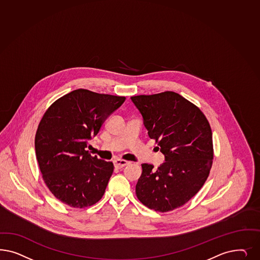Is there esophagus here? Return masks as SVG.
I'll list each match as a JSON object with an SVG mask.
<instances>
[{
  "instance_id": "obj_1",
  "label": "esophagus",
  "mask_w": 260,
  "mask_h": 260,
  "mask_svg": "<svg viewBox=\"0 0 260 260\" xmlns=\"http://www.w3.org/2000/svg\"><path fill=\"white\" fill-rule=\"evenodd\" d=\"M114 165L117 168H121L125 167L127 165H129V161L124 160V159H117L114 160Z\"/></svg>"
}]
</instances>
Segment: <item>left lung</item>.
<instances>
[{
    "mask_svg": "<svg viewBox=\"0 0 260 260\" xmlns=\"http://www.w3.org/2000/svg\"><path fill=\"white\" fill-rule=\"evenodd\" d=\"M131 101L165 156L157 169L142 165L137 197L151 210H175L189 201L209 177L213 159L210 123L201 110L177 92L137 95Z\"/></svg>",
    "mask_w": 260,
    "mask_h": 260,
    "instance_id": "obj_1",
    "label": "left lung"
}]
</instances>
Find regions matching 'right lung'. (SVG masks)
I'll use <instances>...</instances> for the list:
<instances>
[{"label": "right lung", "instance_id": "1", "mask_svg": "<svg viewBox=\"0 0 260 260\" xmlns=\"http://www.w3.org/2000/svg\"><path fill=\"white\" fill-rule=\"evenodd\" d=\"M124 101L78 89L53 102L43 116L35 136L36 158L50 192L68 206L90 207L105 192L114 165L92 157L88 142Z\"/></svg>", "mask_w": 260, "mask_h": 260}]
</instances>
